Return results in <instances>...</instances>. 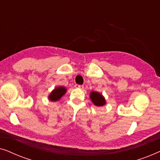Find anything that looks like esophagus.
Here are the masks:
<instances>
[{
  "label": "esophagus",
  "instance_id": "1",
  "mask_svg": "<svg viewBox=\"0 0 160 160\" xmlns=\"http://www.w3.org/2000/svg\"><path fill=\"white\" fill-rule=\"evenodd\" d=\"M75 88H78V89H83L84 88V87L83 86V85H79V84H75Z\"/></svg>",
  "mask_w": 160,
  "mask_h": 160
}]
</instances>
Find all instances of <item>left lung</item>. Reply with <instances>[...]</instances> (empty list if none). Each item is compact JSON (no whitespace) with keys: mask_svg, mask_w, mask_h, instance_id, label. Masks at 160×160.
<instances>
[{"mask_svg":"<svg viewBox=\"0 0 160 160\" xmlns=\"http://www.w3.org/2000/svg\"><path fill=\"white\" fill-rule=\"evenodd\" d=\"M90 98L93 103L97 106H102L106 103V100H105L103 96L100 95V93L97 92H91Z\"/></svg>","mask_w":160,"mask_h":160,"instance_id":"left-lung-1","label":"left lung"}]
</instances>
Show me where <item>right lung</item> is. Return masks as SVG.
I'll use <instances>...</instances> for the list:
<instances>
[{
    "mask_svg": "<svg viewBox=\"0 0 160 160\" xmlns=\"http://www.w3.org/2000/svg\"><path fill=\"white\" fill-rule=\"evenodd\" d=\"M65 92H66V89H65V87H58V88L54 89V90L52 92L49 98L50 100H52V101H57V100H58L63 95H64Z\"/></svg>",
    "mask_w": 160,
    "mask_h": 160,
    "instance_id": "obj_1",
    "label": "right lung"
}]
</instances>
